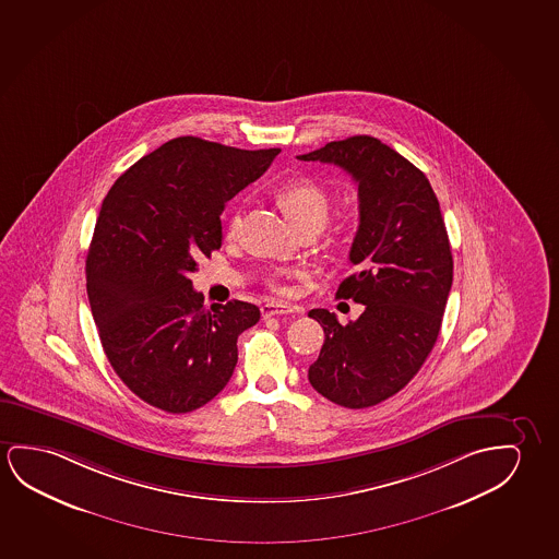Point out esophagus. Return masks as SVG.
I'll list each match as a JSON object with an SVG mask.
<instances>
[{
  "label": "esophagus",
  "instance_id": "1",
  "mask_svg": "<svg viewBox=\"0 0 559 559\" xmlns=\"http://www.w3.org/2000/svg\"><path fill=\"white\" fill-rule=\"evenodd\" d=\"M262 317H282V314H297L299 309L297 307H289V305H282V302H266V305H262Z\"/></svg>",
  "mask_w": 559,
  "mask_h": 559
}]
</instances>
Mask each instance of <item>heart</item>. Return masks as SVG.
Here are the masks:
<instances>
[{"label":"heart","instance_id":"heart-1","mask_svg":"<svg viewBox=\"0 0 559 559\" xmlns=\"http://www.w3.org/2000/svg\"><path fill=\"white\" fill-rule=\"evenodd\" d=\"M275 199H277L280 206L284 209L285 214L289 216L297 229L310 227V225L322 227L328 222V216H330V204H332L330 192L325 191L322 185L314 183L310 179L287 181L277 189ZM239 225H241L239 212H234L229 217V224H227L229 234H237ZM287 275L292 274L284 272V274L272 275L270 285L277 292H284V277H287Z\"/></svg>","mask_w":559,"mask_h":559}]
</instances>
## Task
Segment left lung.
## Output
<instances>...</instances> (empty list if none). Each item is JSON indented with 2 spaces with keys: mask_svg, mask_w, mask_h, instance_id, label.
<instances>
[{
  "mask_svg": "<svg viewBox=\"0 0 559 559\" xmlns=\"http://www.w3.org/2000/svg\"><path fill=\"white\" fill-rule=\"evenodd\" d=\"M345 169L358 185L357 235L337 297L365 305L349 324L310 310L324 345L309 382L347 408L378 405L403 390L430 355L453 282V257L440 202L425 174L368 134L328 142L297 156Z\"/></svg>",
  "mask_w": 559,
  "mask_h": 559,
  "instance_id": "left-lung-1",
  "label": "left lung"
}]
</instances>
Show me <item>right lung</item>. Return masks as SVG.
Returning <instances> with one entry per match:
<instances>
[{
	"label": "right lung",
	"instance_id": "1",
	"mask_svg": "<svg viewBox=\"0 0 559 559\" xmlns=\"http://www.w3.org/2000/svg\"><path fill=\"white\" fill-rule=\"evenodd\" d=\"M277 154L179 136L129 167L102 202L86 257L92 317L109 365L152 407L191 413L234 374L237 337L259 307L209 309L189 274L222 247L225 202Z\"/></svg>",
	"mask_w": 559,
	"mask_h": 559
}]
</instances>
